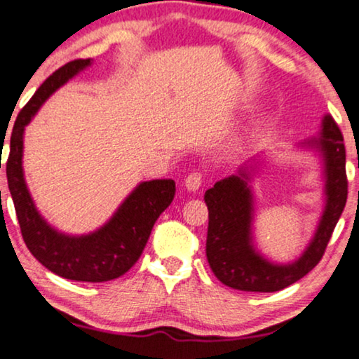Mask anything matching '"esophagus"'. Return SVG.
I'll return each instance as SVG.
<instances>
[{
    "mask_svg": "<svg viewBox=\"0 0 359 359\" xmlns=\"http://www.w3.org/2000/svg\"><path fill=\"white\" fill-rule=\"evenodd\" d=\"M203 177V175H201L200 172H194V174H190L189 177L185 179V189L189 190V191H196L201 187V179Z\"/></svg>",
    "mask_w": 359,
    "mask_h": 359,
    "instance_id": "esophagus-1",
    "label": "esophagus"
}]
</instances>
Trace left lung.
Wrapping results in <instances>:
<instances>
[{"label":"left lung","instance_id":"left-lung-1","mask_svg":"<svg viewBox=\"0 0 359 359\" xmlns=\"http://www.w3.org/2000/svg\"><path fill=\"white\" fill-rule=\"evenodd\" d=\"M297 148L314 151L320 158L324 210L314 236L296 260L278 264L265 257L255 245V198L250 184L259 174V159L249 161L236 174L221 179L206 190L205 203L210 218L206 259L223 285L255 292L285 290L309 273L324 255L348 195L345 144L332 115L325 114L322 117L319 135L302 141Z\"/></svg>","mask_w":359,"mask_h":359}]
</instances>
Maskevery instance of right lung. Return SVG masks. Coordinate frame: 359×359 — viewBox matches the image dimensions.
I'll list each match as a JSON object with an SVG mask.
<instances>
[{"mask_svg":"<svg viewBox=\"0 0 359 359\" xmlns=\"http://www.w3.org/2000/svg\"><path fill=\"white\" fill-rule=\"evenodd\" d=\"M90 65V58L69 62L35 90L14 123L6 175L19 226L30 254L45 269L62 278L102 283L125 275L136 264L156 219L172 203L175 182L172 179L140 182L110 219L88 234H67L55 229L40 215L24 177V131L45 100Z\"/></svg>","mask_w":359,"mask_h":359,"instance_id":"right-lung-1","label":"right lung"}]
</instances>
